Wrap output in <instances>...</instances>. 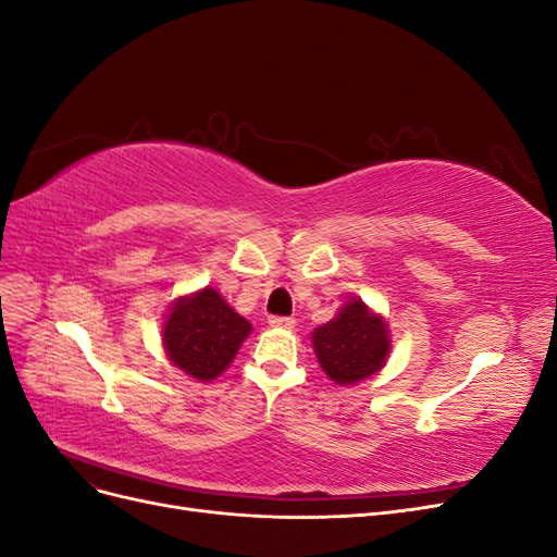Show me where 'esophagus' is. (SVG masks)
<instances>
[{
    "instance_id": "esophagus-1",
    "label": "esophagus",
    "mask_w": 557,
    "mask_h": 557,
    "mask_svg": "<svg viewBox=\"0 0 557 557\" xmlns=\"http://www.w3.org/2000/svg\"><path fill=\"white\" fill-rule=\"evenodd\" d=\"M269 325L278 327V330H290V327H295V320L288 315H269Z\"/></svg>"
}]
</instances>
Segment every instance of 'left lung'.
Here are the masks:
<instances>
[{"mask_svg": "<svg viewBox=\"0 0 557 557\" xmlns=\"http://www.w3.org/2000/svg\"><path fill=\"white\" fill-rule=\"evenodd\" d=\"M311 339L320 367L336 385L374 376L391 352L387 323L362 299H348L334 320L313 330Z\"/></svg>", "mask_w": 557, "mask_h": 557, "instance_id": "1", "label": "left lung"}]
</instances>
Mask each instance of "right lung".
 Returning a JSON list of instances; mask_svg holds the SVG:
<instances>
[{
    "label": "right lung",
    "instance_id": "obj_1",
    "mask_svg": "<svg viewBox=\"0 0 557 557\" xmlns=\"http://www.w3.org/2000/svg\"><path fill=\"white\" fill-rule=\"evenodd\" d=\"M250 330L248 320L207 285L174 301L164 315L162 344L172 364L207 383L225 372Z\"/></svg>",
    "mask_w": 557,
    "mask_h": 557
}]
</instances>
